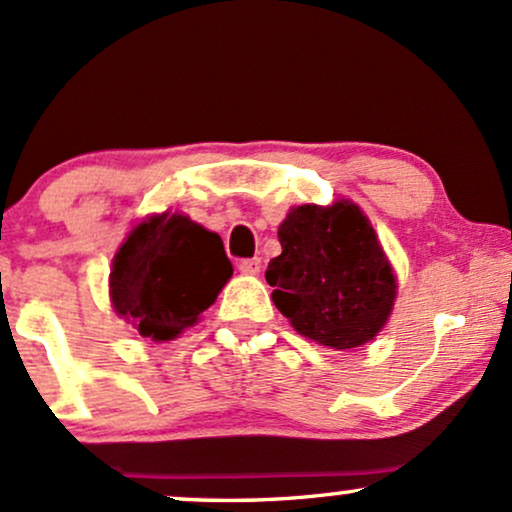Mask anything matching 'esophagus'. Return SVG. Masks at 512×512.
<instances>
[{"label": "esophagus", "mask_w": 512, "mask_h": 512, "mask_svg": "<svg viewBox=\"0 0 512 512\" xmlns=\"http://www.w3.org/2000/svg\"><path fill=\"white\" fill-rule=\"evenodd\" d=\"M238 269H240V272H243V274H248V276H255V274H260V269H262V262L257 260V257H252V260H240Z\"/></svg>", "instance_id": "1"}]
</instances>
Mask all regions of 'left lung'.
I'll use <instances>...</instances> for the list:
<instances>
[{
  "instance_id": "8db88e82",
  "label": "left lung",
  "mask_w": 512,
  "mask_h": 512,
  "mask_svg": "<svg viewBox=\"0 0 512 512\" xmlns=\"http://www.w3.org/2000/svg\"><path fill=\"white\" fill-rule=\"evenodd\" d=\"M279 243L281 255L264 276L293 330L337 351L356 349L383 330L397 279L358 204L293 207L279 226Z\"/></svg>"
}]
</instances>
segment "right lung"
I'll list each match as a JSON object with an SVG mask.
<instances>
[{
  "label": "right lung",
  "mask_w": 512,
  "mask_h": 512,
  "mask_svg": "<svg viewBox=\"0 0 512 512\" xmlns=\"http://www.w3.org/2000/svg\"><path fill=\"white\" fill-rule=\"evenodd\" d=\"M231 274L216 233L166 211L137 223L115 252L110 301L142 337L168 342L195 325Z\"/></svg>",
  "instance_id": "1"
}]
</instances>
